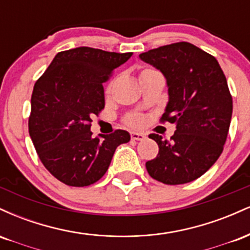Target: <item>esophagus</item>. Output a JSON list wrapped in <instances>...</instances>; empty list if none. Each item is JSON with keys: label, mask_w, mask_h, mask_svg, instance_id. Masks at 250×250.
Returning a JSON list of instances; mask_svg holds the SVG:
<instances>
[{"label": "esophagus", "mask_w": 250, "mask_h": 250, "mask_svg": "<svg viewBox=\"0 0 250 250\" xmlns=\"http://www.w3.org/2000/svg\"><path fill=\"white\" fill-rule=\"evenodd\" d=\"M130 137L131 140H135V141H142V140L146 139V135L143 133H135V131H133L130 134Z\"/></svg>", "instance_id": "34e87169"}]
</instances>
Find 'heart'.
I'll return each instance as SVG.
<instances>
[{"instance_id":"b5f03b06","label":"heart","mask_w":250,"mask_h":250,"mask_svg":"<svg viewBox=\"0 0 250 250\" xmlns=\"http://www.w3.org/2000/svg\"><path fill=\"white\" fill-rule=\"evenodd\" d=\"M153 69H145L142 70L141 75L143 74H147V73H153ZM111 89V84H108L107 89H105V93H109ZM143 122H145V120H143V117L141 115H139V114H131V115H129L127 119H125V123H127L128 125H130V127H141L143 125Z\"/></svg>"}]
</instances>
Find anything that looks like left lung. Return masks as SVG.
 Segmentation results:
<instances>
[{
	"instance_id": "obj_1",
	"label": "left lung",
	"mask_w": 250,
	"mask_h": 250,
	"mask_svg": "<svg viewBox=\"0 0 250 250\" xmlns=\"http://www.w3.org/2000/svg\"><path fill=\"white\" fill-rule=\"evenodd\" d=\"M167 80L169 101L162 121L176 125L170 140L150 134L159 154L146 163L149 175L165 185L199 179L223 150L233 99L219 62L196 45L177 42L140 54Z\"/></svg>"
}]
</instances>
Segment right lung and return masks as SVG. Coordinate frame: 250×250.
Instances as JSON below:
<instances>
[{"mask_svg":"<svg viewBox=\"0 0 250 250\" xmlns=\"http://www.w3.org/2000/svg\"><path fill=\"white\" fill-rule=\"evenodd\" d=\"M131 55L89 47L61 51L34 85L28 122L31 141L43 166L64 185L97 182L116 148L130 140L121 129L93 139L90 127L91 117L104 108L102 83Z\"/></svg>","mask_w":250,"mask_h":250,"instance_id":"obj_1","label":"right lung"}]
</instances>
